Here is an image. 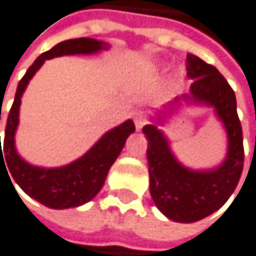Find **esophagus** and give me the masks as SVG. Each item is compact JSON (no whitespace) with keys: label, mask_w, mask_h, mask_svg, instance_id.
Listing matches in <instances>:
<instances>
[{"label":"esophagus","mask_w":256,"mask_h":256,"mask_svg":"<svg viewBox=\"0 0 256 256\" xmlns=\"http://www.w3.org/2000/svg\"><path fill=\"white\" fill-rule=\"evenodd\" d=\"M134 120H135V126H136L138 130H141L142 127L147 124V116H146V114L142 110H136L134 114Z\"/></svg>","instance_id":"esophagus-1"}]
</instances>
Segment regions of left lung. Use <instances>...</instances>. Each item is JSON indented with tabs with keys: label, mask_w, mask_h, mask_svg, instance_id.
I'll return each mask as SVG.
<instances>
[{
	"label": "left lung",
	"mask_w": 256,
	"mask_h": 256,
	"mask_svg": "<svg viewBox=\"0 0 256 256\" xmlns=\"http://www.w3.org/2000/svg\"><path fill=\"white\" fill-rule=\"evenodd\" d=\"M186 68L194 81L190 96L184 95V100L215 107L228 130L229 150L224 162L218 169L206 172L186 169L175 160L156 126H144L142 132L147 138L150 195L155 206L172 221L195 222L222 208L236 189L244 166V147L236 98L229 82L216 67L192 54L186 60Z\"/></svg>",
	"instance_id": "left-lung-1"
}]
</instances>
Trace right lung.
I'll return each instance as SVG.
<instances>
[{
  "instance_id": "right-lung-1",
  "label": "right lung",
  "mask_w": 256,
  "mask_h": 256,
  "mask_svg": "<svg viewBox=\"0 0 256 256\" xmlns=\"http://www.w3.org/2000/svg\"><path fill=\"white\" fill-rule=\"evenodd\" d=\"M101 48H107V46L92 38L62 41L48 52L40 55L18 82L12 109L7 116L2 149L0 142V167L1 164H4V167L7 165L6 172L7 175H12L8 176V180L14 178L28 196L44 204L46 208L70 209L90 201L101 190L109 169L121 154L127 136L135 130V124L132 120H127L121 126L107 132L89 152L72 164L56 167V169H42V167H35L26 162L15 149V130L18 126L21 95L46 60L61 55L95 54Z\"/></svg>"
}]
</instances>
